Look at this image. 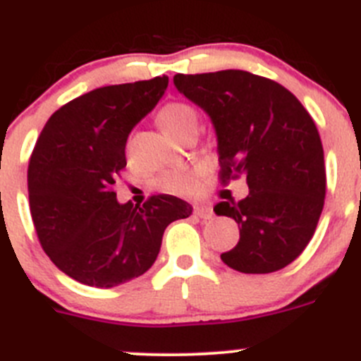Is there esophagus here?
<instances>
[{"label": "esophagus", "mask_w": 361, "mask_h": 361, "mask_svg": "<svg viewBox=\"0 0 361 361\" xmlns=\"http://www.w3.org/2000/svg\"><path fill=\"white\" fill-rule=\"evenodd\" d=\"M194 214L200 219H203V221H208V219L214 217V212H212L210 207H196L194 208Z\"/></svg>", "instance_id": "1"}]
</instances>
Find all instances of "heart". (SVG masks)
<instances>
[{
	"label": "heart",
	"mask_w": 361,
	"mask_h": 361,
	"mask_svg": "<svg viewBox=\"0 0 361 361\" xmlns=\"http://www.w3.org/2000/svg\"><path fill=\"white\" fill-rule=\"evenodd\" d=\"M158 123L164 128L165 133H169L173 139L180 142L185 135L197 131L200 126V114L192 104L183 101H173L161 106L158 112ZM196 185L194 174L187 171H171L161 174L157 180V187L171 194H190Z\"/></svg>",
	"instance_id": "1"
}]
</instances>
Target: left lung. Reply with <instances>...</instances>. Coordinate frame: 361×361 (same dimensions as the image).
<instances>
[{
	"label": "left lung",
	"instance_id": "obj_1",
	"mask_svg": "<svg viewBox=\"0 0 361 361\" xmlns=\"http://www.w3.org/2000/svg\"><path fill=\"white\" fill-rule=\"evenodd\" d=\"M174 85L214 124L222 183L247 181L245 200L214 207L240 230L221 260L245 274L287 267L312 240L324 207V151L313 119L290 90L247 71L176 74Z\"/></svg>",
	"mask_w": 361,
	"mask_h": 361
}]
</instances>
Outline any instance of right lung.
I'll return each instance as SVG.
<instances>
[{
    "mask_svg": "<svg viewBox=\"0 0 361 361\" xmlns=\"http://www.w3.org/2000/svg\"><path fill=\"white\" fill-rule=\"evenodd\" d=\"M167 85V76H157L90 90L56 110L37 139L28 165L33 226L53 264L83 285L112 288L142 276L165 228L192 214L169 194L133 207L114 192L128 135Z\"/></svg>",
    "mask_w": 361,
    "mask_h": 361,
    "instance_id": "add662e5",
    "label": "right lung"
}]
</instances>
